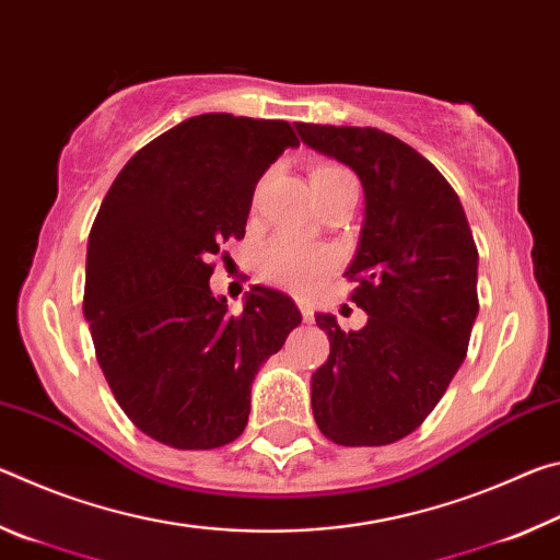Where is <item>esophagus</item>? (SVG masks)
<instances>
[{"mask_svg": "<svg viewBox=\"0 0 560 560\" xmlns=\"http://www.w3.org/2000/svg\"><path fill=\"white\" fill-rule=\"evenodd\" d=\"M296 303H299V311H301L303 324H314V308H311V303L303 301V299H299Z\"/></svg>", "mask_w": 560, "mask_h": 560, "instance_id": "esophagus-1", "label": "esophagus"}]
</instances>
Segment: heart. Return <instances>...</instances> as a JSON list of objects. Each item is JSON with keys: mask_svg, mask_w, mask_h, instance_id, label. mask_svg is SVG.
<instances>
[{"mask_svg": "<svg viewBox=\"0 0 560 560\" xmlns=\"http://www.w3.org/2000/svg\"><path fill=\"white\" fill-rule=\"evenodd\" d=\"M308 179L316 195L336 185L355 183L353 173L336 163H316L311 167ZM334 261V252L326 249V246L303 244L299 240H291V236H277L259 254V271L264 279L277 283L281 289L308 293L328 277Z\"/></svg>", "mask_w": 560, "mask_h": 560, "instance_id": "heart-1", "label": "heart"}]
</instances>
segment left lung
<instances>
[{"label": "left lung", "mask_w": 560, "mask_h": 560, "mask_svg": "<svg viewBox=\"0 0 560 560\" xmlns=\"http://www.w3.org/2000/svg\"><path fill=\"white\" fill-rule=\"evenodd\" d=\"M303 143L360 177L365 217L346 277L368 314L340 330L316 314L330 353L311 377L318 430L381 447L424 422L459 371L479 314L477 244L452 185L428 158L377 128L296 122Z\"/></svg>", "instance_id": "left-lung-1"}]
</instances>
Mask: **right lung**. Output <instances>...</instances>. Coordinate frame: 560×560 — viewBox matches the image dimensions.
Segmentation results:
<instances>
[{
  "instance_id": "obj_1",
  "label": "right lung",
  "mask_w": 560,
  "mask_h": 560,
  "mask_svg": "<svg viewBox=\"0 0 560 560\" xmlns=\"http://www.w3.org/2000/svg\"><path fill=\"white\" fill-rule=\"evenodd\" d=\"M296 145L287 120L202 113L140 148L103 197L83 316L122 412L167 447L240 438L254 375L301 324L281 291L254 287L230 314L210 289L212 257L244 236L259 177Z\"/></svg>"
}]
</instances>
